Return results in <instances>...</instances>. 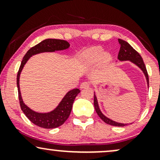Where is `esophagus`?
<instances>
[{
	"label": "esophagus",
	"instance_id": "obj_1",
	"mask_svg": "<svg viewBox=\"0 0 160 160\" xmlns=\"http://www.w3.org/2000/svg\"><path fill=\"white\" fill-rule=\"evenodd\" d=\"M90 86V84H89V82H83L80 84V89H85V88H88Z\"/></svg>",
	"mask_w": 160,
	"mask_h": 160
}]
</instances>
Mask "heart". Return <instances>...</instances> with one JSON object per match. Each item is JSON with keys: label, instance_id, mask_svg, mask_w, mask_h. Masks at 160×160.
<instances>
[{"label": "heart", "instance_id": "obj_1", "mask_svg": "<svg viewBox=\"0 0 160 160\" xmlns=\"http://www.w3.org/2000/svg\"><path fill=\"white\" fill-rule=\"evenodd\" d=\"M102 50L100 48H91L86 51L83 54V58L87 62H95L98 61L102 56ZM103 58L105 61H109L111 59V56L109 54H104Z\"/></svg>", "mask_w": 160, "mask_h": 160}]
</instances>
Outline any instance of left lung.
Wrapping results in <instances>:
<instances>
[{
  "label": "left lung",
  "instance_id": "8db88e82",
  "mask_svg": "<svg viewBox=\"0 0 160 160\" xmlns=\"http://www.w3.org/2000/svg\"><path fill=\"white\" fill-rule=\"evenodd\" d=\"M119 43L120 44V49L118 53V59L120 61H130L133 62L134 64H135L137 66H138L142 70V71L144 72V74L146 77L147 82H148V85L149 86V78H148V71H147L146 66L144 65V62L143 61L142 58L140 56L138 52H137L135 49H133V47H132L129 43H128L127 42L122 40L121 39L118 40ZM94 106L95 111H96L97 114L98 115V117L104 121L105 123L111 125V126H125L127 124L125 123H120V122H117L115 121L111 120V119L108 118L104 116L103 113H102L99 109L98 101H97V98L94 94Z\"/></svg>",
  "mask_w": 160,
  "mask_h": 160
}]
</instances>
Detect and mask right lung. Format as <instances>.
<instances>
[{
  "mask_svg": "<svg viewBox=\"0 0 160 160\" xmlns=\"http://www.w3.org/2000/svg\"><path fill=\"white\" fill-rule=\"evenodd\" d=\"M69 47L70 44L68 42L65 41L64 40L47 39L43 40V41L35 45L34 47H32L28 51L25 56L23 57L19 71H18L16 82H17L20 107H21L22 111H23V113H25L28 119L31 122L41 128H54L62 126L69 117L74 99L77 97V95L80 93V90L79 89H74L72 90L69 91L65 95V97L62 99L59 104L57 106L56 109L53 110L52 111L44 113H38V112H35L30 109L23 102L19 89L20 74H21V71L23 68L24 65H25L28 60L29 59V58L34 56V55L44 52H55V51L57 50H63V49H68Z\"/></svg>",
  "mask_w": 160,
  "mask_h": 160,
  "instance_id": "1",
  "label": "right lung"
}]
</instances>
